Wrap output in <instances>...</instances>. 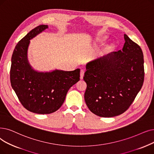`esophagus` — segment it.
I'll list each match as a JSON object with an SVG mask.
<instances>
[{
    "instance_id": "obj_1",
    "label": "esophagus",
    "mask_w": 154,
    "mask_h": 154,
    "mask_svg": "<svg viewBox=\"0 0 154 154\" xmlns=\"http://www.w3.org/2000/svg\"><path fill=\"white\" fill-rule=\"evenodd\" d=\"M84 72H85V71L84 70H81V74H80V75H81V79H83L84 75Z\"/></svg>"
}]
</instances>
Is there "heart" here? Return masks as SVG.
<instances>
[{
  "label": "heart",
  "instance_id": "heart-1",
  "mask_svg": "<svg viewBox=\"0 0 154 154\" xmlns=\"http://www.w3.org/2000/svg\"><path fill=\"white\" fill-rule=\"evenodd\" d=\"M113 48H114V46H113V45H111V46H110L109 49H113Z\"/></svg>",
  "mask_w": 154,
  "mask_h": 154
}]
</instances>
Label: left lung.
Returning a JSON list of instances; mask_svg holds the SVG:
<instances>
[{
  "label": "left lung",
  "mask_w": 154,
  "mask_h": 154,
  "mask_svg": "<svg viewBox=\"0 0 154 154\" xmlns=\"http://www.w3.org/2000/svg\"><path fill=\"white\" fill-rule=\"evenodd\" d=\"M122 50L111 52L86 65L84 99L89 110L101 117L119 115L129 108L144 81L143 52L124 35Z\"/></svg>",
  "instance_id": "8db88e82"
}]
</instances>
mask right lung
Here are the masks:
<instances>
[{
    "label": "right lung",
    "instance_id": "1",
    "mask_svg": "<svg viewBox=\"0 0 154 154\" xmlns=\"http://www.w3.org/2000/svg\"><path fill=\"white\" fill-rule=\"evenodd\" d=\"M39 25L16 45L11 58L10 80L12 89L24 108L37 114H50L63 104L68 91L80 80V69L39 72L29 65L27 52L30 39L46 29Z\"/></svg>",
    "mask_w": 154,
    "mask_h": 154
}]
</instances>
